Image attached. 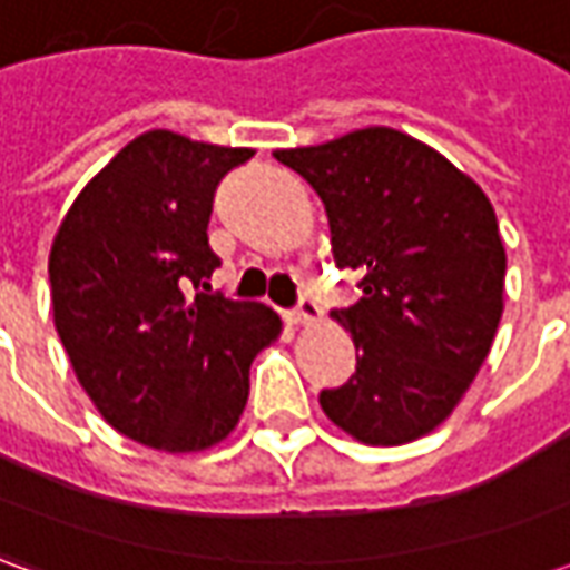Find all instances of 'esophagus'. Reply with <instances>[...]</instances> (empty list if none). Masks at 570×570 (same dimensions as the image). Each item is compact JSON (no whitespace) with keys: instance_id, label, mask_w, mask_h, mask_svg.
Wrapping results in <instances>:
<instances>
[{"instance_id":"obj_1","label":"esophagus","mask_w":570,"mask_h":570,"mask_svg":"<svg viewBox=\"0 0 570 570\" xmlns=\"http://www.w3.org/2000/svg\"><path fill=\"white\" fill-rule=\"evenodd\" d=\"M293 317H296V323H305V326H311V323H317L323 317L321 305L314 302L311 296H302V302H298V308L293 311Z\"/></svg>"}]
</instances>
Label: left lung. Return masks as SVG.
<instances>
[{
  "label": "left lung",
  "instance_id": "obj_1",
  "mask_svg": "<svg viewBox=\"0 0 570 570\" xmlns=\"http://www.w3.org/2000/svg\"><path fill=\"white\" fill-rule=\"evenodd\" d=\"M274 158L321 195L338 268L360 272L357 305L333 311L357 372L321 391L326 419L366 445L419 440L461 403L501 323L507 253L491 200L394 128Z\"/></svg>",
  "mask_w": 570,
  "mask_h": 570
}]
</instances>
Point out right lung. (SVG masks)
Segmentation results:
<instances>
[{
	"instance_id": "1",
	"label": "right lung",
	"mask_w": 570,
	"mask_h": 570,
	"mask_svg": "<svg viewBox=\"0 0 570 570\" xmlns=\"http://www.w3.org/2000/svg\"><path fill=\"white\" fill-rule=\"evenodd\" d=\"M253 149L149 130L94 176L57 228L48 277L60 342L94 406L158 452L235 430L249 363L281 335L259 302L210 289L216 186ZM196 296H190V289Z\"/></svg>"
}]
</instances>
